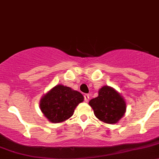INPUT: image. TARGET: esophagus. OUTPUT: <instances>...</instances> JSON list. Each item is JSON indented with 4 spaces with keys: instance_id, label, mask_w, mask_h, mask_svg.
I'll list each match as a JSON object with an SVG mask.
<instances>
[{
    "instance_id": "34e87169",
    "label": "esophagus",
    "mask_w": 159,
    "mask_h": 159,
    "mask_svg": "<svg viewBox=\"0 0 159 159\" xmlns=\"http://www.w3.org/2000/svg\"><path fill=\"white\" fill-rule=\"evenodd\" d=\"M89 98H90V94H87V93L84 94V100H85L86 102L89 101Z\"/></svg>"
}]
</instances>
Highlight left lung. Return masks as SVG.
Here are the masks:
<instances>
[{
	"label": "left lung",
	"instance_id": "1",
	"mask_svg": "<svg viewBox=\"0 0 159 159\" xmlns=\"http://www.w3.org/2000/svg\"><path fill=\"white\" fill-rule=\"evenodd\" d=\"M95 116L108 124L117 123L125 115L126 103L123 97L109 86L98 90V96L89 101Z\"/></svg>",
	"mask_w": 159,
	"mask_h": 159
}]
</instances>
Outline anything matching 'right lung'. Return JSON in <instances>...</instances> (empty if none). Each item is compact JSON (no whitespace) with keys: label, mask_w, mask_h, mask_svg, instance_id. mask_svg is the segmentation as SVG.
I'll return each mask as SVG.
<instances>
[{"label":"right lung","mask_w":159,"mask_h":159,"mask_svg":"<svg viewBox=\"0 0 159 159\" xmlns=\"http://www.w3.org/2000/svg\"><path fill=\"white\" fill-rule=\"evenodd\" d=\"M84 99L82 93L77 90L58 84L42 97L40 108L49 122L59 123L69 119Z\"/></svg>","instance_id":"right-lung-1"}]
</instances>
